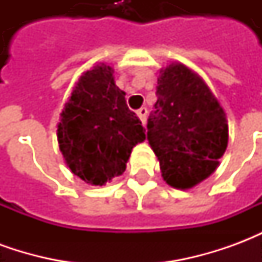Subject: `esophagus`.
<instances>
[{"mask_svg":"<svg viewBox=\"0 0 262 262\" xmlns=\"http://www.w3.org/2000/svg\"><path fill=\"white\" fill-rule=\"evenodd\" d=\"M137 115H139V118H140V120H142V123L144 125V123H146V118H147V108H146V106L140 108L139 111H137Z\"/></svg>","mask_w":262,"mask_h":262,"instance_id":"esophagus-1","label":"esophagus"}]
</instances>
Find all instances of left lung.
<instances>
[{"instance_id":"1","label":"left lung","mask_w":262,"mask_h":262,"mask_svg":"<svg viewBox=\"0 0 262 262\" xmlns=\"http://www.w3.org/2000/svg\"><path fill=\"white\" fill-rule=\"evenodd\" d=\"M157 102L147 119V140L164 181L187 189L208 178L225 154V111L201 77L171 64L157 80Z\"/></svg>"}]
</instances>
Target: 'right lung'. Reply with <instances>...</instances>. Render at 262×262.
Returning a JSON list of instances; mask_svg holds the SVG:
<instances>
[{"instance_id":"obj_1","label":"right lung","mask_w":262,"mask_h":262,"mask_svg":"<svg viewBox=\"0 0 262 262\" xmlns=\"http://www.w3.org/2000/svg\"><path fill=\"white\" fill-rule=\"evenodd\" d=\"M125 92L109 66L86 71L61 114L60 151L71 172L91 185H103L126 170L132 148L146 139L144 127L127 108Z\"/></svg>"}]
</instances>
